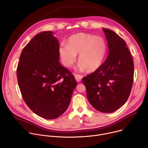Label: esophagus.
Segmentation results:
<instances>
[{"label":"esophagus","mask_w":148,"mask_h":148,"mask_svg":"<svg viewBox=\"0 0 148 148\" xmlns=\"http://www.w3.org/2000/svg\"><path fill=\"white\" fill-rule=\"evenodd\" d=\"M74 76H75V78L76 79V81L77 82H80L82 78V76L81 75H79V74H74Z\"/></svg>","instance_id":"1"}]
</instances>
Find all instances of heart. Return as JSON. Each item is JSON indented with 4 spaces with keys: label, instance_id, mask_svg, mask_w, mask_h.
I'll list each match as a JSON object with an SVG mask.
<instances>
[{
    "label": "heart",
    "instance_id": "1",
    "mask_svg": "<svg viewBox=\"0 0 148 148\" xmlns=\"http://www.w3.org/2000/svg\"><path fill=\"white\" fill-rule=\"evenodd\" d=\"M107 50V43L102 37L79 33L68 38L67 45H61L58 53L62 64L67 67L73 64L78 54V69L93 72L102 65Z\"/></svg>",
    "mask_w": 148,
    "mask_h": 148
}]
</instances>
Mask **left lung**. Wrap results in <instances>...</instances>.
<instances>
[{"instance_id":"obj_1","label":"left lung","mask_w":148,"mask_h":148,"mask_svg":"<svg viewBox=\"0 0 148 148\" xmlns=\"http://www.w3.org/2000/svg\"><path fill=\"white\" fill-rule=\"evenodd\" d=\"M107 40V58L94 72L84 77L82 82L92 106L111 113L126 102L134 81V65L126 42L114 31L102 29Z\"/></svg>"}]
</instances>
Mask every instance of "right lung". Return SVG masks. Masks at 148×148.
Instances as JSON below:
<instances>
[{"mask_svg":"<svg viewBox=\"0 0 148 148\" xmlns=\"http://www.w3.org/2000/svg\"><path fill=\"white\" fill-rule=\"evenodd\" d=\"M59 43L51 31L36 34L24 47L17 67L22 97L37 115L53 119L67 109L77 85L59 62Z\"/></svg>","mask_w":148,"mask_h":148,"instance_id":"add662e5","label":"right lung"}]
</instances>
